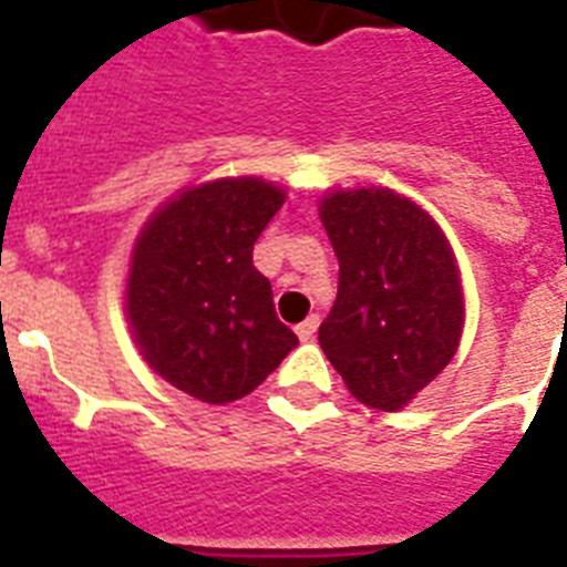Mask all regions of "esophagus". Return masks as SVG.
I'll return each mask as SVG.
<instances>
[{
    "instance_id": "1",
    "label": "esophagus",
    "mask_w": 567,
    "mask_h": 567,
    "mask_svg": "<svg viewBox=\"0 0 567 567\" xmlns=\"http://www.w3.org/2000/svg\"><path fill=\"white\" fill-rule=\"evenodd\" d=\"M317 326H320V317H317V315L306 317V320H302V323L297 326V334H299V340H311V338H315Z\"/></svg>"
}]
</instances>
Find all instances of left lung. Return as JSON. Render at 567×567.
<instances>
[{
  "label": "left lung",
  "instance_id": "1",
  "mask_svg": "<svg viewBox=\"0 0 567 567\" xmlns=\"http://www.w3.org/2000/svg\"><path fill=\"white\" fill-rule=\"evenodd\" d=\"M338 299L320 347L367 408L399 411L449 367L466 302L449 238L393 188H338L320 200Z\"/></svg>",
  "mask_w": 567,
  "mask_h": 567
}]
</instances>
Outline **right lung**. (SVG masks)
I'll return each mask as SVG.
<instances>
[{"label": "right lung", "instance_id": "add662e5", "mask_svg": "<svg viewBox=\"0 0 567 567\" xmlns=\"http://www.w3.org/2000/svg\"><path fill=\"white\" fill-rule=\"evenodd\" d=\"M282 204L285 188L268 179H209L165 200L133 244V340L156 375L206 404L252 393L299 343L252 265V244Z\"/></svg>", "mask_w": 567, "mask_h": 567}]
</instances>
